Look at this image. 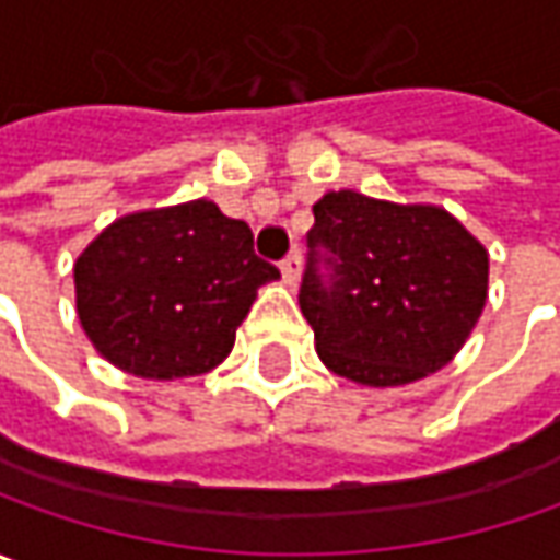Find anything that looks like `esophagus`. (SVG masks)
Returning <instances> with one entry per match:
<instances>
[{"label":"esophagus","mask_w":560,"mask_h":560,"mask_svg":"<svg viewBox=\"0 0 560 560\" xmlns=\"http://www.w3.org/2000/svg\"><path fill=\"white\" fill-rule=\"evenodd\" d=\"M300 254L294 250V254H288L284 260H281V279H284V284L288 288H298V281H300Z\"/></svg>","instance_id":"1"}]
</instances>
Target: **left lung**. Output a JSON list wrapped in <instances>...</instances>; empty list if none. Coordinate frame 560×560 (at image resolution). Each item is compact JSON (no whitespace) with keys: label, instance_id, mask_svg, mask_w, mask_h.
Segmentation results:
<instances>
[{"label":"left lung","instance_id":"1","mask_svg":"<svg viewBox=\"0 0 560 560\" xmlns=\"http://www.w3.org/2000/svg\"><path fill=\"white\" fill-rule=\"evenodd\" d=\"M313 213L300 310L325 369L365 387H406L453 362L487 306V247L436 203L340 188Z\"/></svg>","mask_w":560,"mask_h":560}]
</instances>
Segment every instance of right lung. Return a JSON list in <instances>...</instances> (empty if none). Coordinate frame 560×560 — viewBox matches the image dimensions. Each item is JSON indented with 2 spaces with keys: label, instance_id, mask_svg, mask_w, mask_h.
<instances>
[{
  "label": "right lung",
  "instance_id": "1",
  "mask_svg": "<svg viewBox=\"0 0 560 560\" xmlns=\"http://www.w3.org/2000/svg\"><path fill=\"white\" fill-rule=\"evenodd\" d=\"M276 279L247 222L207 198L126 213L73 262L77 316L92 347L148 381L217 369L260 284Z\"/></svg>",
  "mask_w": 560,
  "mask_h": 560
}]
</instances>
